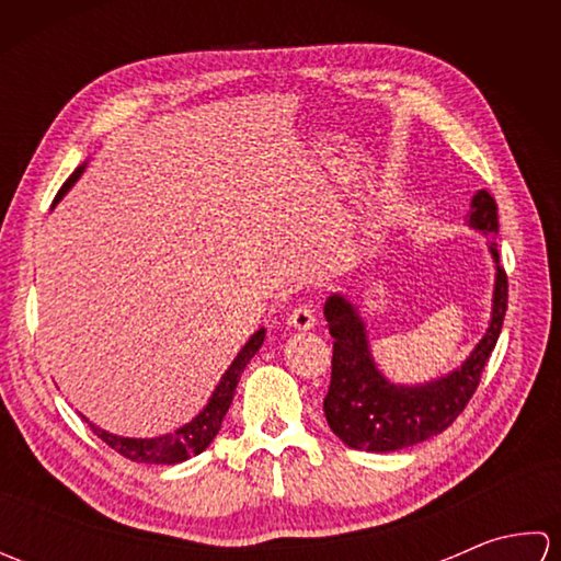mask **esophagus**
Listing matches in <instances>:
<instances>
[{"label":"esophagus","mask_w":561,"mask_h":561,"mask_svg":"<svg viewBox=\"0 0 561 561\" xmlns=\"http://www.w3.org/2000/svg\"><path fill=\"white\" fill-rule=\"evenodd\" d=\"M313 325H316V311L311 306L294 308L291 316H289V328L306 332V330H313Z\"/></svg>","instance_id":"1"}]
</instances>
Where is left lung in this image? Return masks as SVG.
I'll use <instances>...</instances> for the list:
<instances>
[{"label":"left lung","instance_id":"1","mask_svg":"<svg viewBox=\"0 0 561 561\" xmlns=\"http://www.w3.org/2000/svg\"><path fill=\"white\" fill-rule=\"evenodd\" d=\"M470 226L484 236L499 233L496 202L478 190L472 197ZM496 262L492 320L478 347L456 371L424 386H396L378 371L368 350L366 325L356 308L340 294L325 301V320L332 344V376L323 400L332 434L356 450L388 453L408 448L444 432L468 408L480 386L482 371L496 347L508 304V279L499 265L496 245H490Z\"/></svg>","mask_w":561,"mask_h":561}]
</instances>
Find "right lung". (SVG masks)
<instances>
[{"instance_id": "obj_1", "label": "right lung", "mask_w": 561, "mask_h": 561, "mask_svg": "<svg viewBox=\"0 0 561 561\" xmlns=\"http://www.w3.org/2000/svg\"><path fill=\"white\" fill-rule=\"evenodd\" d=\"M81 171H83V165H79V169L67 178V183L59 187L55 202L62 197L71 185H75ZM262 342H265V330L260 328L255 335L245 342V347L238 352L233 364L229 366V371L221 376L219 386L214 388L209 402L205 404V410H202L193 422L183 424L181 428H175V432H171V434H163L157 438H125V436H115V434L103 432V428H99L96 424H91L87 416H83V422H87L91 426V432L96 434L101 440H105V444H108L113 450H117L121 456L135 460V462L175 465V462H183L193 456H199V453L211 444L214 436L219 434L224 416L231 408L233 392H236L238 380H241L243 368L248 366L250 359H253Z\"/></svg>"}]
</instances>
